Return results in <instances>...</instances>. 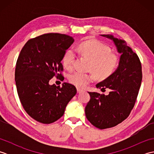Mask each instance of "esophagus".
Wrapping results in <instances>:
<instances>
[{
  "label": "esophagus",
  "instance_id": "obj_1",
  "mask_svg": "<svg viewBox=\"0 0 154 154\" xmlns=\"http://www.w3.org/2000/svg\"><path fill=\"white\" fill-rule=\"evenodd\" d=\"M77 93H82L83 90L80 89V88H77Z\"/></svg>",
  "mask_w": 154,
  "mask_h": 154
}]
</instances>
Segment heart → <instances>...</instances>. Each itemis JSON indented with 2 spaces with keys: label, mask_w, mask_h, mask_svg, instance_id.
<instances>
[{
  "label": "heart",
  "mask_w": 154,
  "mask_h": 154,
  "mask_svg": "<svg viewBox=\"0 0 154 154\" xmlns=\"http://www.w3.org/2000/svg\"><path fill=\"white\" fill-rule=\"evenodd\" d=\"M80 53L91 60L90 69L93 70L100 79H105L112 74L119 63L116 55L110 53L111 50L108 45L95 40H88L81 44L78 48ZM76 55L73 49H68L63 57V63L67 69H72ZM96 79L94 73H84L75 71L71 73L69 79L70 82L78 87H85Z\"/></svg>",
  "instance_id": "1"
}]
</instances>
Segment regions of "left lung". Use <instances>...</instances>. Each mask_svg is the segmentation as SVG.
I'll return each instance as SVG.
<instances>
[{"label": "left lung", "instance_id": "obj_1", "mask_svg": "<svg viewBox=\"0 0 154 154\" xmlns=\"http://www.w3.org/2000/svg\"><path fill=\"white\" fill-rule=\"evenodd\" d=\"M100 35L113 42L120 54L119 65L106 79L96 85L103 92L109 89V94L88 92L91 99L85 111L93 126L105 129L118 125L129 116L138 97L142 72L138 56L125 40L112 34Z\"/></svg>", "mask_w": 154, "mask_h": 154}]
</instances>
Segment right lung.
Returning <instances> with one entry per match:
<instances>
[{
    "instance_id": "obj_1",
    "label": "right lung",
    "mask_w": 154,
    "mask_h": 154,
    "mask_svg": "<svg viewBox=\"0 0 154 154\" xmlns=\"http://www.w3.org/2000/svg\"><path fill=\"white\" fill-rule=\"evenodd\" d=\"M74 38L57 33L41 35L28 40L16 61L15 82L22 105L39 122L50 124L63 115L68 103L77 93L74 85H50L55 75L64 79L61 61Z\"/></svg>"
}]
</instances>
